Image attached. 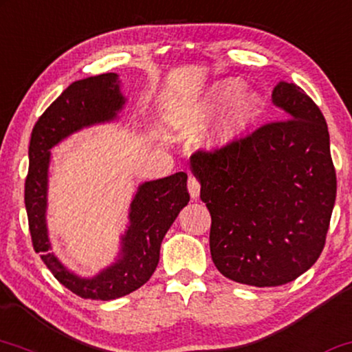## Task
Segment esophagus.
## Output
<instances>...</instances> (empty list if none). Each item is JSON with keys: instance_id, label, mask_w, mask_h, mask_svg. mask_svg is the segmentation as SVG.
I'll return each mask as SVG.
<instances>
[{"instance_id": "1", "label": "esophagus", "mask_w": 352, "mask_h": 352, "mask_svg": "<svg viewBox=\"0 0 352 352\" xmlns=\"http://www.w3.org/2000/svg\"><path fill=\"white\" fill-rule=\"evenodd\" d=\"M188 193L193 199L199 197V182L195 179V177H188Z\"/></svg>"}]
</instances>
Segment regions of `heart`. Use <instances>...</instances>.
I'll use <instances>...</instances> for the list:
<instances>
[{"instance_id": "b5f03b06", "label": "heart", "mask_w": 352, "mask_h": 352, "mask_svg": "<svg viewBox=\"0 0 352 352\" xmlns=\"http://www.w3.org/2000/svg\"><path fill=\"white\" fill-rule=\"evenodd\" d=\"M239 87L240 84L234 79L214 84L190 107V112L185 117V122L191 124L206 123L222 105L229 104L209 138V143L216 148L234 143L260 117V96L256 92H239Z\"/></svg>"}]
</instances>
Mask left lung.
<instances>
[{
  "label": "left lung",
  "instance_id": "obj_1",
  "mask_svg": "<svg viewBox=\"0 0 352 352\" xmlns=\"http://www.w3.org/2000/svg\"><path fill=\"white\" fill-rule=\"evenodd\" d=\"M271 99L284 120L190 157L216 268L256 287L294 281L318 260L336 199L323 113L292 82L276 84Z\"/></svg>",
  "mask_w": 352,
  "mask_h": 352
}]
</instances>
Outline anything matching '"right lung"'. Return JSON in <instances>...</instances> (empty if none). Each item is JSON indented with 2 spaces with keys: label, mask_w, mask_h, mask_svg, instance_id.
Returning a JSON list of instances; mask_svg holds the SVG:
<instances>
[{
  "label": "right lung",
  "mask_w": 352,
  "mask_h": 352,
  "mask_svg": "<svg viewBox=\"0 0 352 352\" xmlns=\"http://www.w3.org/2000/svg\"><path fill=\"white\" fill-rule=\"evenodd\" d=\"M124 104L117 73L81 79L48 107L30 136L24 201L34 250L58 281L82 299H118L148 283L157 268L164 235L190 201L185 172L141 184L130 204V224L120 239L117 260L92 278L69 271L52 252L47 229L50 149L82 128L117 120Z\"/></svg>",
  "instance_id": "add662e5"
}]
</instances>
